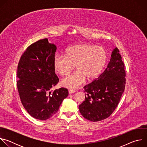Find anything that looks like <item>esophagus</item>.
<instances>
[{"label":"esophagus","instance_id":"1","mask_svg":"<svg viewBox=\"0 0 147 147\" xmlns=\"http://www.w3.org/2000/svg\"><path fill=\"white\" fill-rule=\"evenodd\" d=\"M76 92V90H69V94H73V93H74Z\"/></svg>","mask_w":147,"mask_h":147}]
</instances>
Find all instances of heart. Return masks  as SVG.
I'll list each match as a JSON object with an SVG mask.
<instances>
[{
	"mask_svg": "<svg viewBox=\"0 0 147 147\" xmlns=\"http://www.w3.org/2000/svg\"><path fill=\"white\" fill-rule=\"evenodd\" d=\"M107 59L104 48L93 44H81L67 48L66 55H56L53 67L61 76H67L76 67L77 71L61 81L63 87L74 89L80 86L86 78L89 81L97 78L105 66Z\"/></svg>",
	"mask_w": 147,
	"mask_h": 147,
	"instance_id": "heart-1",
	"label": "heart"
}]
</instances>
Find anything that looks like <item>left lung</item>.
Instances as JSON below:
<instances>
[{
	"mask_svg": "<svg viewBox=\"0 0 147 147\" xmlns=\"http://www.w3.org/2000/svg\"><path fill=\"white\" fill-rule=\"evenodd\" d=\"M119 50L116 48L105 71L84 87L85 100L79 105L82 116L92 121L109 117L116 108L124 91L125 71Z\"/></svg>",
	"mask_w": 147,
	"mask_h": 147,
	"instance_id": "left-lung-1",
	"label": "left lung"
}]
</instances>
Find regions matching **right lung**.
<instances>
[{"instance_id":"1","label":"right lung","mask_w":147,"mask_h":147,"mask_svg":"<svg viewBox=\"0 0 147 147\" xmlns=\"http://www.w3.org/2000/svg\"><path fill=\"white\" fill-rule=\"evenodd\" d=\"M56 51V45L47 38L40 39L26 49L17 66L21 101L32 117L41 120L53 116L69 95L65 88L49 91L59 81L53 67Z\"/></svg>"}]
</instances>
